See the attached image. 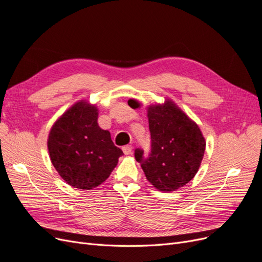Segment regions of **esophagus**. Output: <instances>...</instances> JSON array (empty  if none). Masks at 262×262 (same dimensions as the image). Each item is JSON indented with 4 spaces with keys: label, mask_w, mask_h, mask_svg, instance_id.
<instances>
[{
    "label": "esophagus",
    "mask_w": 262,
    "mask_h": 262,
    "mask_svg": "<svg viewBox=\"0 0 262 262\" xmlns=\"http://www.w3.org/2000/svg\"><path fill=\"white\" fill-rule=\"evenodd\" d=\"M122 150H123L124 154H126V156H127V154H130V153H132L133 147L130 146V144H127V146H124V147L122 148Z\"/></svg>",
    "instance_id": "esophagus-1"
}]
</instances>
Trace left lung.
<instances>
[{
    "label": "left lung",
    "instance_id": "obj_1",
    "mask_svg": "<svg viewBox=\"0 0 262 262\" xmlns=\"http://www.w3.org/2000/svg\"><path fill=\"white\" fill-rule=\"evenodd\" d=\"M133 103L130 99L128 104ZM148 119L151 153L143 158V151L136 149L135 159L154 188L176 191L196 175L204 157L205 138L198 124L169 99L149 105Z\"/></svg>",
    "mask_w": 262,
    "mask_h": 262
}]
</instances>
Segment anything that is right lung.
Returning <instances> with one entry per match:
<instances>
[{
  "label": "right lung",
  "mask_w": 262,
  "mask_h": 262,
  "mask_svg": "<svg viewBox=\"0 0 262 262\" xmlns=\"http://www.w3.org/2000/svg\"><path fill=\"white\" fill-rule=\"evenodd\" d=\"M98 109L85 100L74 103L51 128L47 148L60 177L73 188L91 190L110 176L123 151L109 130L99 127Z\"/></svg>",
  "instance_id": "obj_1"
}]
</instances>
